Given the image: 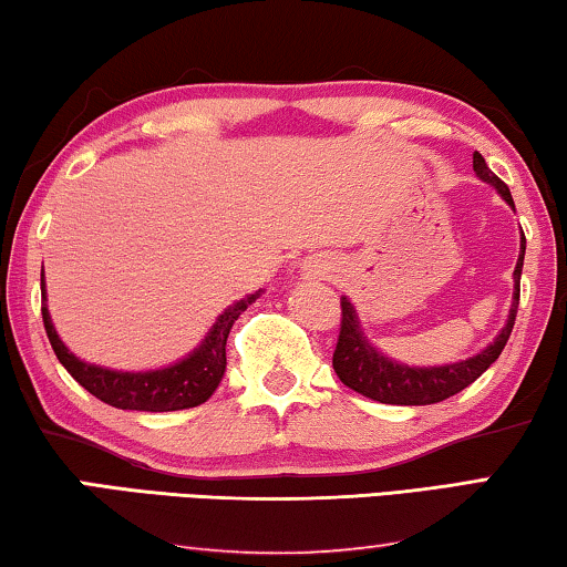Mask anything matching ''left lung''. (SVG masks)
Instances as JSON below:
<instances>
[{"label":"left lung","instance_id":"obj_1","mask_svg":"<svg viewBox=\"0 0 567 567\" xmlns=\"http://www.w3.org/2000/svg\"><path fill=\"white\" fill-rule=\"evenodd\" d=\"M474 172L478 179L489 182V185L502 195L504 203L515 207V199L509 195V187L496 177V174L486 167L484 156L474 152ZM519 258L515 266V301H512L509 319L494 342L468 360H461L454 364H441V368H411V364H400L390 360L382 352L374 350L368 342V337L362 334L360 319L347 296H342V324H339V339L337 350L332 357L337 378L344 382L347 388H352L354 393H360L370 400L388 405H431L441 403L451 395L461 393V390L472 385L476 378L489 370V364L496 362V357L502 354L504 344L512 334L517 317V303H519V276L522 264H525V233L519 240Z\"/></svg>","mask_w":567,"mask_h":567}]
</instances>
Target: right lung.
Here are the masks:
<instances>
[{"label": "right lung", "mask_w": 567, "mask_h": 567, "mask_svg": "<svg viewBox=\"0 0 567 567\" xmlns=\"http://www.w3.org/2000/svg\"><path fill=\"white\" fill-rule=\"evenodd\" d=\"M42 289V321H45V332L52 344V352L63 368L71 372L75 382L89 390L103 403L121 411H146V413H167V411H185L195 408L210 398L217 385H220L225 374V342L235 324V319L246 311L250 303L258 299V293H250L246 299L235 301L233 307L225 309L210 332L203 339V344L195 352H189L182 362H174L169 368L150 370V372H121L99 368V364L83 362L68 350L63 339L58 337L52 327L48 303H45V274L40 278Z\"/></svg>", "instance_id": "obj_1"}]
</instances>
